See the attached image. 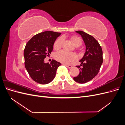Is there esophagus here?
Listing matches in <instances>:
<instances>
[{
	"instance_id": "1",
	"label": "esophagus",
	"mask_w": 125,
	"mask_h": 125,
	"mask_svg": "<svg viewBox=\"0 0 125 125\" xmlns=\"http://www.w3.org/2000/svg\"><path fill=\"white\" fill-rule=\"evenodd\" d=\"M63 65H65L68 68H72V67H73V66L71 65H67V64H63Z\"/></svg>"
}]
</instances>
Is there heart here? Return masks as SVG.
Returning <instances> with one entry per match:
<instances>
[{
    "instance_id": "b5f03b06",
    "label": "heart",
    "mask_w": 125,
    "mask_h": 125,
    "mask_svg": "<svg viewBox=\"0 0 125 125\" xmlns=\"http://www.w3.org/2000/svg\"><path fill=\"white\" fill-rule=\"evenodd\" d=\"M75 46H80L82 44V40L80 37L77 36H73L71 38ZM63 43V38L62 37H59L55 42L54 47L55 50H59L62 46ZM55 59L58 61L63 63H69L73 62L77 59L76 54L73 52H68L65 51H60L56 52L55 56Z\"/></svg>"
}]
</instances>
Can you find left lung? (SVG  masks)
I'll return each mask as SVG.
<instances>
[{
    "instance_id": "8db88e82",
    "label": "left lung",
    "mask_w": 125,
    "mask_h": 125,
    "mask_svg": "<svg viewBox=\"0 0 125 125\" xmlns=\"http://www.w3.org/2000/svg\"><path fill=\"white\" fill-rule=\"evenodd\" d=\"M80 34L86 46V51L83 58L80 60V66H76L80 70V73L73 80L80 83H84L91 80L99 73L103 62V51L99 42L88 33L77 31Z\"/></svg>"
}]
</instances>
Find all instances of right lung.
Returning a JSON list of instances; mask_svg holds the SVG:
<instances>
[{"label": "right lung", "mask_w": 125, "mask_h": 125, "mask_svg": "<svg viewBox=\"0 0 125 125\" xmlns=\"http://www.w3.org/2000/svg\"><path fill=\"white\" fill-rule=\"evenodd\" d=\"M60 33L45 31L34 36L26 43L24 50L25 67L33 80L46 84L54 79L60 62L52 60L50 63L44 58L51 54L56 39Z\"/></svg>", "instance_id": "right-lung-1"}]
</instances>
